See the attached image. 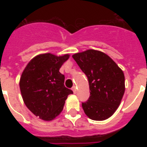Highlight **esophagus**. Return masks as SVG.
<instances>
[{
    "label": "esophagus",
    "mask_w": 147,
    "mask_h": 147,
    "mask_svg": "<svg viewBox=\"0 0 147 147\" xmlns=\"http://www.w3.org/2000/svg\"><path fill=\"white\" fill-rule=\"evenodd\" d=\"M72 91H73V92L75 93V94L77 92V89H76V86H73V87H72Z\"/></svg>",
    "instance_id": "1"
}]
</instances>
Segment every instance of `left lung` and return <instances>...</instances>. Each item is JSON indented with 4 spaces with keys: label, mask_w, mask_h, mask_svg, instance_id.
<instances>
[{
    "label": "left lung",
    "mask_w": 147,
    "mask_h": 147,
    "mask_svg": "<svg viewBox=\"0 0 147 147\" xmlns=\"http://www.w3.org/2000/svg\"><path fill=\"white\" fill-rule=\"evenodd\" d=\"M72 57L89 83L90 97L82 106L94 121H104L116 111L125 91L123 71L105 53L88 49Z\"/></svg>",
    "instance_id": "8db88e82"
}]
</instances>
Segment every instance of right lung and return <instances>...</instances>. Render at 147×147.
<instances>
[{
  "instance_id": "obj_1",
  "label": "right lung",
  "mask_w": 147,
  "mask_h": 147,
  "mask_svg": "<svg viewBox=\"0 0 147 147\" xmlns=\"http://www.w3.org/2000/svg\"><path fill=\"white\" fill-rule=\"evenodd\" d=\"M69 55L56 56L51 53L36 55L22 73L20 88L25 105L33 114L52 121L62 112L71 89L64 85L65 76L59 69Z\"/></svg>"
}]
</instances>
